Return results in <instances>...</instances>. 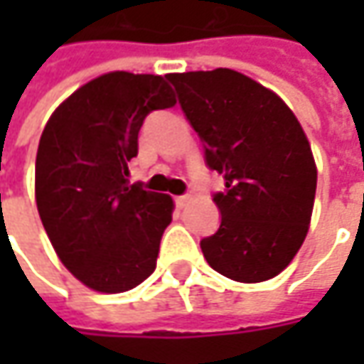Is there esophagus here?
Returning <instances> with one entry per match:
<instances>
[{"instance_id":"esophagus-1","label":"esophagus","mask_w":364,"mask_h":364,"mask_svg":"<svg viewBox=\"0 0 364 364\" xmlns=\"http://www.w3.org/2000/svg\"><path fill=\"white\" fill-rule=\"evenodd\" d=\"M174 200H176V204H178V206H184V204L190 200V196H188V194H182V196H176Z\"/></svg>"}]
</instances>
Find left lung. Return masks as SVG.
<instances>
[{"instance_id": "1", "label": "left lung", "mask_w": 364, "mask_h": 364, "mask_svg": "<svg viewBox=\"0 0 364 364\" xmlns=\"http://www.w3.org/2000/svg\"><path fill=\"white\" fill-rule=\"evenodd\" d=\"M198 133L204 160L225 178L215 194L220 227L200 241L220 275L257 284L284 272L306 239L316 196V164L291 109L231 68L168 75Z\"/></svg>"}]
</instances>
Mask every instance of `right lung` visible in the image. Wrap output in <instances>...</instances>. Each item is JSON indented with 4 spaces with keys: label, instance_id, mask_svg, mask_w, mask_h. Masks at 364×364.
<instances>
[{
    "label": "right lung",
    "instance_id": "right-lung-1",
    "mask_svg": "<svg viewBox=\"0 0 364 364\" xmlns=\"http://www.w3.org/2000/svg\"><path fill=\"white\" fill-rule=\"evenodd\" d=\"M174 105L164 77L117 70L73 92L42 132L38 213L64 267L95 291H127L156 269L174 203L129 184L127 164L147 115Z\"/></svg>",
    "mask_w": 364,
    "mask_h": 364
}]
</instances>
